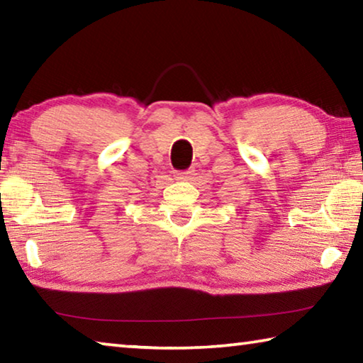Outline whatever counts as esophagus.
Masks as SVG:
<instances>
[{"label": "esophagus", "instance_id": "esophagus-1", "mask_svg": "<svg viewBox=\"0 0 363 363\" xmlns=\"http://www.w3.org/2000/svg\"><path fill=\"white\" fill-rule=\"evenodd\" d=\"M192 174H194V171H192V169L182 171V173H176V176H177V179H182V181H189V179H190V177H192Z\"/></svg>", "mask_w": 363, "mask_h": 363}]
</instances>
